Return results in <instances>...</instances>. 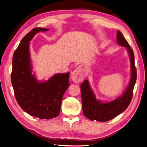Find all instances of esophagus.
Here are the masks:
<instances>
[{
    "label": "esophagus",
    "mask_w": 147,
    "mask_h": 147,
    "mask_svg": "<svg viewBox=\"0 0 147 147\" xmlns=\"http://www.w3.org/2000/svg\"><path fill=\"white\" fill-rule=\"evenodd\" d=\"M86 71L81 65L75 69L71 74V78L75 83H78L83 81L85 78Z\"/></svg>",
    "instance_id": "obj_1"
}]
</instances>
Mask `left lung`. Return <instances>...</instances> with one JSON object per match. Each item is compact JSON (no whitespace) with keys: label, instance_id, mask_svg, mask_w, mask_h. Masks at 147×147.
<instances>
[{"label":"left lung","instance_id":"1","mask_svg":"<svg viewBox=\"0 0 147 147\" xmlns=\"http://www.w3.org/2000/svg\"><path fill=\"white\" fill-rule=\"evenodd\" d=\"M117 42L127 49L131 63V78L129 86L121 96L113 101L102 102L97 100L88 81L86 80L81 85V95L83 113L84 116L92 121L106 122L116 117L129 106L133 96V91L137 80V70L135 65L133 50L121 31H117Z\"/></svg>","mask_w":147,"mask_h":147}]
</instances>
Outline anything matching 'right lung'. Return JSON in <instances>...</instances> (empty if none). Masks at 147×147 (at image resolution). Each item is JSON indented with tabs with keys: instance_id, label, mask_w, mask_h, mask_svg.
Masks as SVG:
<instances>
[{
	"instance_id": "add662e5",
	"label": "right lung",
	"mask_w": 147,
	"mask_h": 147,
	"mask_svg": "<svg viewBox=\"0 0 147 147\" xmlns=\"http://www.w3.org/2000/svg\"><path fill=\"white\" fill-rule=\"evenodd\" d=\"M48 29L34 28L26 34L15 50L12 59L11 84L18 104L23 111L41 119L56 117L69 83V72L54 75L48 80L39 82L32 74L30 41L39 31Z\"/></svg>"
}]
</instances>
